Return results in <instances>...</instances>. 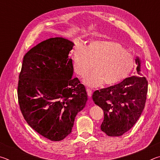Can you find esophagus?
<instances>
[{"label":"esophagus","mask_w":160,"mask_h":160,"mask_svg":"<svg viewBox=\"0 0 160 160\" xmlns=\"http://www.w3.org/2000/svg\"><path fill=\"white\" fill-rule=\"evenodd\" d=\"M86 90H87V92H88V96L90 97H92V90H91V89H90V88H87Z\"/></svg>","instance_id":"34e87169"}]
</instances>
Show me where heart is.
<instances>
[{
    "label": "heart",
    "instance_id": "1",
    "mask_svg": "<svg viewBox=\"0 0 160 160\" xmlns=\"http://www.w3.org/2000/svg\"><path fill=\"white\" fill-rule=\"evenodd\" d=\"M75 72L85 77L94 66V70L85 78V83L97 87L104 82L113 85L128 76L135 66L134 57L120 43L103 39L90 42L86 47L75 48L72 56Z\"/></svg>",
    "mask_w": 160,
    "mask_h": 160
}]
</instances>
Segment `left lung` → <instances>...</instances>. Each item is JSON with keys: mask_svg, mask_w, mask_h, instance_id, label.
I'll return each mask as SVG.
<instances>
[{"mask_svg": "<svg viewBox=\"0 0 160 160\" xmlns=\"http://www.w3.org/2000/svg\"><path fill=\"white\" fill-rule=\"evenodd\" d=\"M138 74L109 88L96 90L94 104L104 111L101 130L109 136H121L138 120L145 107L148 80L140 73V60L135 58Z\"/></svg>", "mask_w": 160, "mask_h": 160, "instance_id": "left-lung-1", "label": "left lung"}]
</instances>
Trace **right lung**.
Here are the masks:
<instances>
[{
    "mask_svg": "<svg viewBox=\"0 0 160 160\" xmlns=\"http://www.w3.org/2000/svg\"><path fill=\"white\" fill-rule=\"evenodd\" d=\"M73 46L63 37L42 42L24 56L19 75L18 102L24 118L52 141H60L71 132L75 116L88 101L85 86L72 78L69 53Z\"/></svg>",
    "mask_w": 160,
    "mask_h": 160,
    "instance_id": "1",
    "label": "right lung"
}]
</instances>
